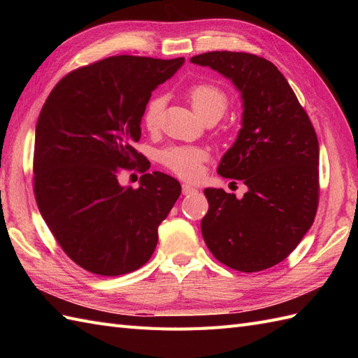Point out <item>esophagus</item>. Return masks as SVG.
Returning a JSON list of instances; mask_svg holds the SVG:
<instances>
[{
    "label": "esophagus",
    "instance_id": "obj_1",
    "mask_svg": "<svg viewBox=\"0 0 358 358\" xmlns=\"http://www.w3.org/2000/svg\"><path fill=\"white\" fill-rule=\"evenodd\" d=\"M194 192H196V187L195 186H192V185H183V194L185 195H189V194H194Z\"/></svg>",
    "mask_w": 358,
    "mask_h": 358
}]
</instances>
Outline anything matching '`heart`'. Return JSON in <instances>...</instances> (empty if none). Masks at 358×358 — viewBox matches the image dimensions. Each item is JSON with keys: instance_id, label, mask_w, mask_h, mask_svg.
<instances>
[{"instance_id": "b5f03b06", "label": "heart", "mask_w": 358, "mask_h": 358, "mask_svg": "<svg viewBox=\"0 0 358 358\" xmlns=\"http://www.w3.org/2000/svg\"><path fill=\"white\" fill-rule=\"evenodd\" d=\"M187 100L192 109L201 120L209 115H214L218 120L223 117L229 100L222 89L209 83H200L187 90ZM164 109V98L154 96L148 101L143 112V123L149 131H155L159 126L162 113ZM162 163L180 175L181 178H195L201 171V163L208 158V152L200 148L175 146L162 152Z\"/></svg>"}]
</instances>
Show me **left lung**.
<instances>
[{"instance_id": "obj_1", "label": "left lung", "mask_w": 358, "mask_h": 358, "mask_svg": "<svg viewBox=\"0 0 358 358\" xmlns=\"http://www.w3.org/2000/svg\"><path fill=\"white\" fill-rule=\"evenodd\" d=\"M191 63L210 67L240 92L237 140L217 172L243 180V199L204 189V243L218 262L258 272L283 262L313 226L318 206V140L294 90L268 59L245 52H208Z\"/></svg>"}]
</instances>
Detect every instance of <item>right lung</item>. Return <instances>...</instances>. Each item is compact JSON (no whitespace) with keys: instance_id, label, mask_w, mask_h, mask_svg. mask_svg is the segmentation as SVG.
Instances as JSON below:
<instances>
[{"instance_id":"1","label":"right lung","mask_w":358,"mask_h":358,"mask_svg":"<svg viewBox=\"0 0 358 358\" xmlns=\"http://www.w3.org/2000/svg\"><path fill=\"white\" fill-rule=\"evenodd\" d=\"M185 58L118 55L71 72L53 87L35 129L34 192L58 245L83 269L115 277L154 254L158 226L181 194L163 172L138 189L118 183L120 169L144 157L134 149L152 92Z\"/></svg>"}]
</instances>
